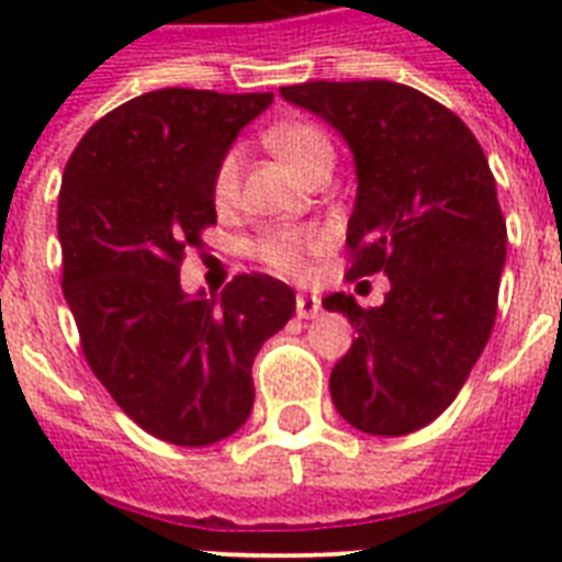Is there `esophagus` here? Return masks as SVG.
Wrapping results in <instances>:
<instances>
[{"label": "esophagus", "mask_w": 562, "mask_h": 562, "mask_svg": "<svg viewBox=\"0 0 562 562\" xmlns=\"http://www.w3.org/2000/svg\"><path fill=\"white\" fill-rule=\"evenodd\" d=\"M317 312H321V297H315V294H297V317L308 321Z\"/></svg>", "instance_id": "esophagus-1"}]
</instances>
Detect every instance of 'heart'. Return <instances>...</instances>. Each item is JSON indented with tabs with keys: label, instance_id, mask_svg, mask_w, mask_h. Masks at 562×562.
Masks as SVG:
<instances>
[{
	"label": "heart",
	"instance_id": "b5f03b06",
	"mask_svg": "<svg viewBox=\"0 0 562 562\" xmlns=\"http://www.w3.org/2000/svg\"><path fill=\"white\" fill-rule=\"evenodd\" d=\"M265 139L303 180H308L317 171H333L335 148L329 143V136L317 125L282 122V125H273ZM238 175H241V151L229 148V151L221 154L215 175H212V198H215L218 206L233 203L238 189ZM321 241H324L321 233L312 227H277L256 238L254 256L277 273L297 277V273L306 271L308 256L315 254Z\"/></svg>",
	"mask_w": 562,
	"mask_h": 562
}]
</instances>
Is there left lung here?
Here are the masks:
<instances>
[{
  "label": "left lung",
  "instance_id": "left-lung-1",
  "mask_svg": "<svg viewBox=\"0 0 562 562\" xmlns=\"http://www.w3.org/2000/svg\"><path fill=\"white\" fill-rule=\"evenodd\" d=\"M280 92L326 119L356 160L347 280L391 282L375 308L341 291L324 300L359 333L329 375L335 408L368 435H411L452 405L496 324L507 227L490 162L452 110L405 83Z\"/></svg>",
  "mask_w": 562,
  "mask_h": 562
}]
</instances>
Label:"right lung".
I'll return each mask as SVG.
<instances>
[{"mask_svg": "<svg viewBox=\"0 0 562 562\" xmlns=\"http://www.w3.org/2000/svg\"><path fill=\"white\" fill-rule=\"evenodd\" d=\"M273 92L169 87L125 101L64 169L57 238L83 359L148 435L210 446L254 408L256 352L294 315V291L238 273L221 297L180 289V265L215 224L212 175Z\"/></svg>", "mask_w": 562, "mask_h": 562, "instance_id": "right-lung-1", "label": "right lung"}]
</instances>
